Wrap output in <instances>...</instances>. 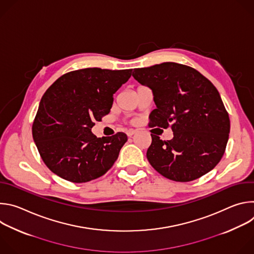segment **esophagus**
<instances>
[{
    "mask_svg": "<svg viewBox=\"0 0 254 254\" xmlns=\"http://www.w3.org/2000/svg\"><path fill=\"white\" fill-rule=\"evenodd\" d=\"M135 132H136L135 130H133V129H129V130H127V136H129V137H130V136H132Z\"/></svg>",
    "mask_w": 254,
    "mask_h": 254,
    "instance_id": "34e87169",
    "label": "esophagus"
}]
</instances>
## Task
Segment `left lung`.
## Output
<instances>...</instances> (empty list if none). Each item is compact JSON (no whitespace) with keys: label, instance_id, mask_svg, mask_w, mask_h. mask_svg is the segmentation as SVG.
<instances>
[{"label":"left lung","instance_id":"1","mask_svg":"<svg viewBox=\"0 0 254 254\" xmlns=\"http://www.w3.org/2000/svg\"><path fill=\"white\" fill-rule=\"evenodd\" d=\"M133 78L152 89L156 108L151 127H171L173 138L151 133L147 158L162 176L190 182L215 168L224 155L230 131L221 96L196 69L175 62L135 68Z\"/></svg>","mask_w":254,"mask_h":254}]
</instances>
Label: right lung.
<instances>
[{
	"instance_id": "1",
	"label": "right lung",
	"mask_w": 254,
	"mask_h": 254,
	"mask_svg": "<svg viewBox=\"0 0 254 254\" xmlns=\"http://www.w3.org/2000/svg\"><path fill=\"white\" fill-rule=\"evenodd\" d=\"M130 76L131 69L84 68L62 75L46 90L32 134L50 171L70 182L85 183L113 167L127 134L96 137L91 128L110 114L114 94Z\"/></svg>"
}]
</instances>
